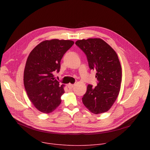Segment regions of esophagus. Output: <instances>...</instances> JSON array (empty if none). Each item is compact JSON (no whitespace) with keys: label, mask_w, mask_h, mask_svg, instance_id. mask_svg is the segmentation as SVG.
<instances>
[{"label":"esophagus","mask_w":150,"mask_h":150,"mask_svg":"<svg viewBox=\"0 0 150 150\" xmlns=\"http://www.w3.org/2000/svg\"><path fill=\"white\" fill-rule=\"evenodd\" d=\"M67 88H69V89H72V88H74V84H68L67 85Z\"/></svg>","instance_id":"1"}]
</instances>
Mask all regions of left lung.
I'll list each match as a JSON object with an SVG mask.
<instances>
[{
    "instance_id": "8db88e82",
    "label": "left lung",
    "mask_w": 150,
    "mask_h": 150,
    "mask_svg": "<svg viewBox=\"0 0 150 150\" xmlns=\"http://www.w3.org/2000/svg\"><path fill=\"white\" fill-rule=\"evenodd\" d=\"M75 44L87 57L91 70L96 71L97 86L88 84L82 101L95 114L107 112L116 100L120 90L122 71L115 50L100 38L76 41Z\"/></svg>"
}]
</instances>
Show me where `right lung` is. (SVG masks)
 Returning a JSON list of instances; mask_svg holds the SVG:
<instances>
[{
	"label": "right lung",
	"instance_id": "obj_1",
	"mask_svg": "<svg viewBox=\"0 0 150 150\" xmlns=\"http://www.w3.org/2000/svg\"><path fill=\"white\" fill-rule=\"evenodd\" d=\"M74 44L70 40H45L36 45L28 55L23 84L30 100L41 112L51 113L61 103L64 85H59L53 74L59 72L63 55Z\"/></svg>",
	"mask_w": 150,
	"mask_h": 150
}]
</instances>
